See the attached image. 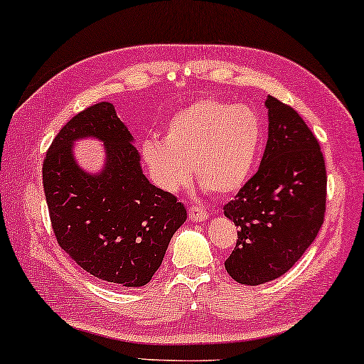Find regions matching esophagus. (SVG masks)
Here are the masks:
<instances>
[{
	"instance_id": "esophagus-1",
	"label": "esophagus",
	"mask_w": 364,
	"mask_h": 364,
	"mask_svg": "<svg viewBox=\"0 0 364 364\" xmlns=\"http://www.w3.org/2000/svg\"><path fill=\"white\" fill-rule=\"evenodd\" d=\"M188 218L192 220L193 223H203L210 218V213H206L203 208H200V206H190L188 208Z\"/></svg>"
}]
</instances>
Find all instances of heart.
<instances>
[{
    "mask_svg": "<svg viewBox=\"0 0 364 364\" xmlns=\"http://www.w3.org/2000/svg\"><path fill=\"white\" fill-rule=\"evenodd\" d=\"M262 143L264 125L254 109L210 97L172 115L164 141L146 139L141 154L151 178L164 192L187 187L193 167L201 186L226 197L252 177Z\"/></svg>",
    "mask_w": 364,
    "mask_h": 364,
    "instance_id": "heart-1",
    "label": "heart"
}]
</instances>
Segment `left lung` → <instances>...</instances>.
<instances>
[{"label": "left lung", "mask_w": 364, "mask_h": 364, "mask_svg": "<svg viewBox=\"0 0 364 364\" xmlns=\"http://www.w3.org/2000/svg\"><path fill=\"white\" fill-rule=\"evenodd\" d=\"M268 139L257 174L225 205L239 226L225 267L240 284L282 277L314 242L326 213L327 176L321 146L298 112L273 96Z\"/></svg>", "instance_id": "1"}]
</instances>
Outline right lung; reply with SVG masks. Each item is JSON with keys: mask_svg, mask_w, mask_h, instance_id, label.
Segmentation results:
<instances>
[{"mask_svg": "<svg viewBox=\"0 0 364 364\" xmlns=\"http://www.w3.org/2000/svg\"><path fill=\"white\" fill-rule=\"evenodd\" d=\"M86 137L105 143L99 173L82 170L72 153ZM133 141L114 105L99 102L61 128L42 169L60 247L92 277L127 288L151 282L187 220L186 206L143 174Z\"/></svg>", "mask_w": 364, "mask_h": 364, "instance_id": "1", "label": "right lung"}]
</instances>
